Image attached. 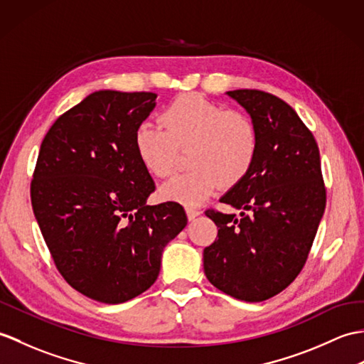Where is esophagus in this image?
Instances as JSON below:
<instances>
[{"instance_id": "1", "label": "esophagus", "mask_w": 364, "mask_h": 364, "mask_svg": "<svg viewBox=\"0 0 364 364\" xmlns=\"http://www.w3.org/2000/svg\"><path fill=\"white\" fill-rule=\"evenodd\" d=\"M186 214H188L189 220H196V218L201 214L198 209H193V208H186Z\"/></svg>"}]
</instances>
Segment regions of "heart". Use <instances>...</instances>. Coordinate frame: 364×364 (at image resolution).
Wrapping results in <instances>:
<instances>
[{
	"mask_svg": "<svg viewBox=\"0 0 364 364\" xmlns=\"http://www.w3.org/2000/svg\"><path fill=\"white\" fill-rule=\"evenodd\" d=\"M161 127L141 124L133 144L141 164L158 178L173 171L176 149L189 146V171L172 176L159 197L198 206L225 186L232 188L251 171L259 150L255 122L243 113L223 109L200 95H184L159 114Z\"/></svg>",
	"mask_w": 364,
	"mask_h": 364,
	"instance_id": "obj_1",
	"label": "heart"
}]
</instances>
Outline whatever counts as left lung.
I'll use <instances>...</instances> for the list:
<instances>
[{
    "label": "left lung",
    "instance_id": "8db88e82",
    "mask_svg": "<svg viewBox=\"0 0 364 364\" xmlns=\"http://www.w3.org/2000/svg\"><path fill=\"white\" fill-rule=\"evenodd\" d=\"M259 134L250 173L228 191L222 203L240 209H208L218 228L203 251L208 281L230 296L260 302L287 289L306 264L326 208L319 150L298 113L269 92L234 90Z\"/></svg>",
    "mask_w": 364,
    "mask_h": 364
}]
</instances>
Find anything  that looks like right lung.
Masks as SVG:
<instances>
[{
    "label": "right lung",
    "instance_id": "right-lung-1",
    "mask_svg": "<svg viewBox=\"0 0 364 364\" xmlns=\"http://www.w3.org/2000/svg\"><path fill=\"white\" fill-rule=\"evenodd\" d=\"M155 99L91 92L58 117L38 151L31 201L50 256L73 289L104 304L150 289L164 247L188 225L178 203L147 205L155 183L133 136Z\"/></svg>",
    "mask_w": 364,
    "mask_h": 364
}]
</instances>
